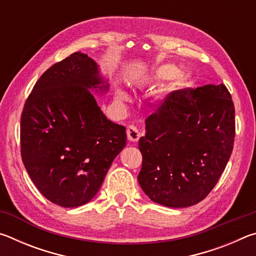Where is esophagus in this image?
<instances>
[{"mask_svg": "<svg viewBox=\"0 0 256 256\" xmlns=\"http://www.w3.org/2000/svg\"><path fill=\"white\" fill-rule=\"evenodd\" d=\"M126 134H128V140L130 142H136L141 136L140 131H138L134 125H130L126 130Z\"/></svg>", "mask_w": 256, "mask_h": 256, "instance_id": "esophagus-1", "label": "esophagus"}]
</instances>
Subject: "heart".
<instances>
[{"instance_id":"1","label":"heart","mask_w":256,"mask_h":256,"mask_svg":"<svg viewBox=\"0 0 256 256\" xmlns=\"http://www.w3.org/2000/svg\"><path fill=\"white\" fill-rule=\"evenodd\" d=\"M177 74H178V68H177L175 66H172V64H162V66H160L156 68L154 71L156 78L162 81L174 79ZM116 98L120 102H124L128 98V94L122 88H118L116 90Z\"/></svg>"}]
</instances>
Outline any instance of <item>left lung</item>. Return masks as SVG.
I'll list each match as a JSON object with an SVG mask.
<instances>
[{
    "mask_svg": "<svg viewBox=\"0 0 256 256\" xmlns=\"http://www.w3.org/2000/svg\"><path fill=\"white\" fill-rule=\"evenodd\" d=\"M234 138L235 107L226 86L172 92L146 120L138 184L162 206L196 204L218 183Z\"/></svg>",
    "mask_w": 256,
    "mask_h": 256,
    "instance_id": "left-lung-1",
    "label": "left lung"
}]
</instances>
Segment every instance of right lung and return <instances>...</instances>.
I'll use <instances>...</instances> for the list:
<instances>
[{
	"label": "right lung",
	"mask_w": 256,
	"mask_h": 256,
	"mask_svg": "<svg viewBox=\"0 0 256 256\" xmlns=\"http://www.w3.org/2000/svg\"><path fill=\"white\" fill-rule=\"evenodd\" d=\"M108 79L88 55L74 53L36 82L21 115V157L32 183L63 208L92 201L112 160L126 144L94 94H107Z\"/></svg>",
	"instance_id": "right-lung-1"
}]
</instances>
